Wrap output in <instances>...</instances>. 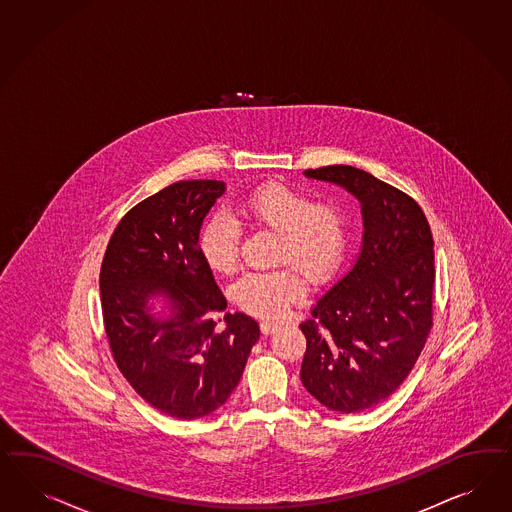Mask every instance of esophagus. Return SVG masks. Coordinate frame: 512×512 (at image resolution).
I'll use <instances>...</instances> for the list:
<instances>
[{"label": "esophagus", "instance_id": "esophagus-1", "mask_svg": "<svg viewBox=\"0 0 512 512\" xmlns=\"http://www.w3.org/2000/svg\"><path fill=\"white\" fill-rule=\"evenodd\" d=\"M278 327H280V325H278L277 322H271V320H262V322H260V329H262L263 335L275 333Z\"/></svg>", "mask_w": 512, "mask_h": 512}]
</instances>
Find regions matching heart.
<instances>
[{
  "mask_svg": "<svg viewBox=\"0 0 512 512\" xmlns=\"http://www.w3.org/2000/svg\"><path fill=\"white\" fill-rule=\"evenodd\" d=\"M237 213L243 219L277 232L275 260L293 263L314 282L331 277L346 250V217L333 202H314L303 190L284 183H267L249 192ZM241 224L219 209L205 219L198 247L205 263L230 273L239 260ZM290 265L271 271H250L235 280L232 295L247 314L277 320L307 292L303 275Z\"/></svg>",
  "mask_w": 512,
  "mask_h": 512,
  "instance_id": "1",
  "label": "heart"
}]
</instances>
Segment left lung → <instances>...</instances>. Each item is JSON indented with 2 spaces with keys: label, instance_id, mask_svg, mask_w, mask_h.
<instances>
[{
  "label": "left lung",
  "instance_id": "1",
  "mask_svg": "<svg viewBox=\"0 0 512 512\" xmlns=\"http://www.w3.org/2000/svg\"><path fill=\"white\" fill-rule=\"evenodd\" d=\"M305 176L351 192L363 211V247L301 323V381L325 408L357 413L395 393L432 329L434 239L406 192L365 170L335 164Z\"/></svg>",
  "mask_w": 512,
  "mask_h": 512
}]
</instances>
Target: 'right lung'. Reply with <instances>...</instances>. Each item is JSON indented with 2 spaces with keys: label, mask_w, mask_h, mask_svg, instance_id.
Instances as JSON below:
<instances>
[{
  "label": "right lung",
  "mask_w": 512,
  "mask_h": 512,
  "mask_svg": "<svg viewBox=\"0 0 512 512\" xmlns=\"http://www.w3.org/2000/svg\"><path fill=\"white\" fill-rule=\"evenodd\" d=\"M224 181H177L119 220L101 265L104 331L117 368L153 408L198 419L220 408L243 376L258 323L225 316L226 297L202 258L198 235ZM162 294L168 319L148 299Z\"/></svg>",
  "instance_id": "add662e5"
}]
</instances>
